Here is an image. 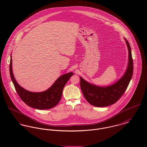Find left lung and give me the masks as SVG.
<instances>
[{
    "label": "left lung",
    "instance_id": "1",
    "mask_svg": "<svg viewBox=\"0 0 147 147\" xmlns=\"http://www.w3.org/2000/svg\"><path fill=\"white\" fill-rule=\"evenodd\" d=\"M128 51V62L125 74L116 83L107 86H100L90 84L80 78V87L86 101L96 107H105L115 104L122 97L129 83L132 74L134 64L131 49L128 41L125 38Z\"/></svg>",
    "mask_w": 147,
    "mask_h": 147
}]
</instances>
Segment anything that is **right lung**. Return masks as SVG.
Masks as SVG:
<instances>
[{
  "label": "right lung",
  "mask_w": 147,
  "mask_h": 147,
  "mask_svg": "<svg viewBox=\"0 0 147 147\" xmlns=\"http://www.w3.org/2000/svg\"><path fill=\"white\" fill-rule=\"evenodd\" d=\"M12 65V57L11 55L10 76L18 94L26 105L39 110L51 109L58 105L62 97L64 86L74 75L72 72L64 74L46 90L42 92H32L25 89L18 83L13 74Z\"/></svg>",
  "instance_id": "1"
}]
</instances>
